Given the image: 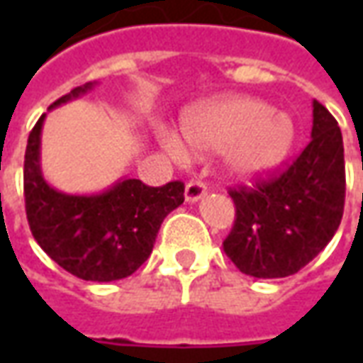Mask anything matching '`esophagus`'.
Listing matches in <instances>:
<instances>
[{"mask_svg":"<svg viewBox=\"0 0 363 363\" xmlns=\"http://www.w3.org/2000/svg\"><path fill=\"white\" fill-rule=\"evenodd\" d=\"M206 192H208L206 182L190 181L189 184H186V189H184V198H186V202H189V204H194V202H198L200 198L206 196Z\"/></svg>","mask_w":363,"mask_h":363,"instance_id":"obj_1","label":"esophagus"}]
</instances>
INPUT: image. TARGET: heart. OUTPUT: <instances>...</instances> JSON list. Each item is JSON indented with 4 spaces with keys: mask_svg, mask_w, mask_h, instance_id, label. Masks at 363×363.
I'll use <instances>...</instances> for the list:
<instances>
[{
    "mask_svg": "<svg viewBox=\"0 0 363 363\" xmlns=\"http://www.w3.org/2000/svg\"><path fill=\"white\" fill-rule=\"evenodd\" d=\"M182 135L190 151H221L225 173L251 181L270 173L286 159L294 143V124L262 101L229 96L190 112L182 122ZM161 143L177 161L189 157L179 138L163 134Z\"/></svg>",
    "mask_w": 363,
    "mask_h": 363,
    "instance_id": "obj_1",
    "label": "heart"
}]
</instances>
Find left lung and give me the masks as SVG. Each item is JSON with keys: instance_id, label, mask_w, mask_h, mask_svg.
<instances>
[{"instance_id": "left-lung-1", "label": "left lung", "mask_w": 363, "mask_h": 363, "mask_svg": "<svg viewBox=\"0 0 363 363\" xmlns=\"http://www.w3.org/2000/svg\"><path fill=\"white\" fill-rule=\"evenodd\" d=\"M235 223L223 251L255 278L299 272L335 237L346 196L342 134L335 116L313 101L311 142L286 169L255 186L229 189Z\"/></svg>"}]
</instances>
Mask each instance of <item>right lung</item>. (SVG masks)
Returning <instances> with one entry per match:
<instances>
[{
	"instance_id": "1",
	"label": "right lung",
	"mask_w": 363,
	"mask_h": 363,
	"mask_svg": "<svg viewBox=\"0 0 363 363\" xmlns=\"http://www.w3.org/2000/svg\"><path fill=\"white\" fill-rule=\"evenodd\" d=\"M93 89V83L60 96L50 108ZM43 114L28 134L25 151V210L36 243L66 272L82 280L128 278L147 260L161 223L184 202V184L147 186L124 179L101 194H64L44 181L40 171Z\"/></svg>"
}]
</instances>
